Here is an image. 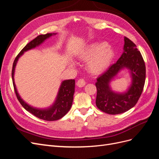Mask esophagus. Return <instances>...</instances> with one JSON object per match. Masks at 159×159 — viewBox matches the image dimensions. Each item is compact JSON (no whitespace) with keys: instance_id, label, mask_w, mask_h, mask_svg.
I'll use <instances>...</instances> for the list:
<instances>
[{"instance_id":"esophagus-1","label":"esophagus","mask_w":159,"mask_h":159,"mask_svg":"<svg viewBox=\"0 0 159 159\" xmlns=\"http://www.w3.org/2000/svg\"><path fill=\"white\" fill-rule=\"evenodd\" d=\"M85 84H86L85 80L83 79H79L77 83H76V85H77L79 87H83L85 85Z\"/></svg>"}]
</instances>
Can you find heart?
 <instances>
[{
	"instance_id": "1",
	"label": "heart",
	"mask_w": 159,
	"mask_h": 159,
	"mask_svg": "<svg viewBox=\"0 0 159 159\" xmlns=\"http://www.w3.org/2000/svg\"><path fill=\"white\" fill-rule=\"evenodd\" d=\"M83 60H89L88 69L93 74H100L108 67L114 57V52L110 46L104 43L89 45L79 53Z\"/></svg>"
}]
</instances>
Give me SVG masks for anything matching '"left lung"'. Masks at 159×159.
Returning a JSON list of instances; mask_svg holds the SVG:
<instances>
[{"instance_id": "left-lung-1", "label": "left lung", "mask_w": 159, "mask_h": 159, "mask_svg": "<svg viewBox=\"0 0 159 159\" xmlns=\"http://www.w3.org/2000/svg\"><path fill=\"white\" fill-rule=\"evenodd\" d=\"M124 53L117 62L97 78L96 105L106 114H122L135 106L144 88L146 68L145 61L136 45L127 37L124 38ZM126 67L131 71L132 84L126 93H116L109 89V83L117 73Z\"/></svg>"}]
</instances>
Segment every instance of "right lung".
<instances>
[{
    "label": "right lung",
    "mask_w": 159,
    "mask_h": 159,
    "mask_svg": "<svg viewBox=\"0 0 159 159\" xmlns=\"http://www.w3.org/2000/svg\"><path fill=\"white\" fill-rule=\"evenodd\" d=\"M53 34H46L39 35L38 36H37L35 39L32 40L31 42H29L21 50V52L18 53V55L16 56V57L15 58L12 70V78L14 89L15 91V94H16V96L18 101L20 102V103L21 104V105L24 107V108L25 110H26L30 112L32 114H33L35 117H38V118L45 121L58 120L61 119V117H63L69 111L73 104V95L75 93V80L74 79L64 80L61 85L57 99H56L55 102L53 105V106H52L50 108L48 109L39 110L34 108V107L29 106L20 98V96H19L17 90L16 89V86H15L14 80V73L18 59L20 56L24 53V52H26V51L29 49L35 48L36 46L40 45L42 42H43V41L45 39L49 38L50 36H52Z\"/></svg>",
    "instance_id": "add662e5"
}]
</instances>
